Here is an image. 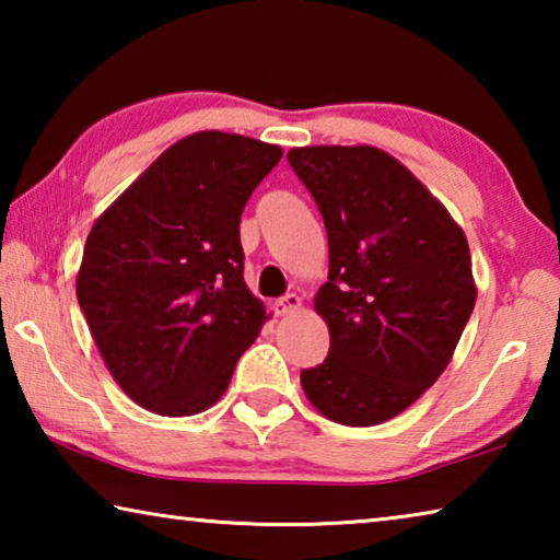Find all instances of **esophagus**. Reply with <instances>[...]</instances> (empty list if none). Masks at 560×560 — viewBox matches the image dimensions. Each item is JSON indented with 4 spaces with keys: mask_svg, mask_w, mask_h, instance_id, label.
Segmentation results:
<instances>
[{
    "mask_svg": "<svg viewBox=\"0 0 560 560\" xmlns=\"http://www.w3.org/2000/svg\"><path fill=\"white\" fill-rule=\"evenodd\" d=\"M299 308H301V299L296 296V293H287V296L273 301V311H277V316H289Z\"/></svg>",
    "mask_w": 560,
    "mask_h": 560,
    "instance_id": "1",
    "label": "esophagus"
}]
</instances>
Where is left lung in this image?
I'll return each mask as SVG.
<instances>
[{"mask_svg":"<svg viewBox=\"0 0 560 560\" xmlns=\"http://www.w3.org/2000/svg\"><path fill=\"white\" fill-rule=\"evenodd\" d=\"M328 234L316 311L330 348L301 371L328 420L371 428L410 407L447 368L474 311L467 236L410 170L371 145L289 150Z\"/></svg>","mask_w":560,"mask_h":560,"instance_id":"obj_1","label":"left lung"}]
</instances>
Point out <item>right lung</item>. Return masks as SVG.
<instances>
[{
	"mask_svg": "<svg viewBox=\"0 0 560 560\" xmlns=\"http://www.w3.org/2000/svg\"><path fill=\"white\" fill-rule=\"evenodd\" d=\"M279 160L281 148L261 140L195 132L93 224L75 296L110 375L145 410H207L259 336L240 220Z\"/></svg>",
	"mask_w": 560,
	"mask_h": 560,
	"instance_id": "obj_1",
	"label": "right lung"
}]
</instances>
